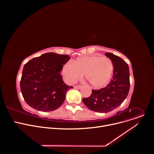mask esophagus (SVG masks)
Wrapping results in <instances>:
<instances>
[{
  "label": "esophagus",
  "instance_id": "esophagus-1",
  "mask_svg": "<svg viewBox=\"0 0 154 154\" xmlns=\"http://www.w3.org/2000/svg\"><path fill=\"white\" fill-rule=\"evenodd\" d=\"M74 88L75 89H80L82 88L81 85H77V86H74Z\"/></svg>",
  "mask_w": 154,
  "mask_h": 154
}]
</instances>
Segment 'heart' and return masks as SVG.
<instances>
[{"label": "heart", "instance_id": "b5f03b06", "mask_svg": "<svg viewBox=\"0 0 154 154\" xmlns=\"http://www.w3.org/2000/svg\"><path fill=\"white\" fill-rule=\"evenodd\" d=\"M113 65L111 60L106 57L93 55L77 58L73 63H67L63 67L62 73L68 83L73 84L82 78L93 86L101 87L111 79Z\"/></svg>", "mask_w": 154, "mask_h": 154}]
</instances>
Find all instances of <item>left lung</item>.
<instances>
[{"label":"left lung","instance_id":"left-lung-1","mask_svg":"<svg viewBox=\"0 0 154 154\" xmlns=\"http://www.w3.org/2000/svg\"><path fill=\"white\" fill-rule=\"evenodd\" d=\"M112 61L113 75L111 82L105 88L93 90L89 97L82 99L91 110L108 113L118 107L127 97L130 89V73L127 63L112 53L105 54Z\"/></svg>","mask_w":154,"mask_h":154}]
</instances>
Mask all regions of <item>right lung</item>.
<instances>
[{
	"mask_svg": "<svg viewBox=\"0 0 154 154\" xmlns=\"http://www.w3.org/2000/svg\"><path fill=\"white\" fill-rule=\"evenodd\" d=\"M71 58L49 52L28 61L24 66L20 87L26 103L37 110L51 112L64 102L72 86L64 83L61 72Z\"/></svg>",
	"mask_w": 154,
	"mask_h": 154,
	"instance_id": "add662e5",
	"label": "right lung"
}]
</instances>
